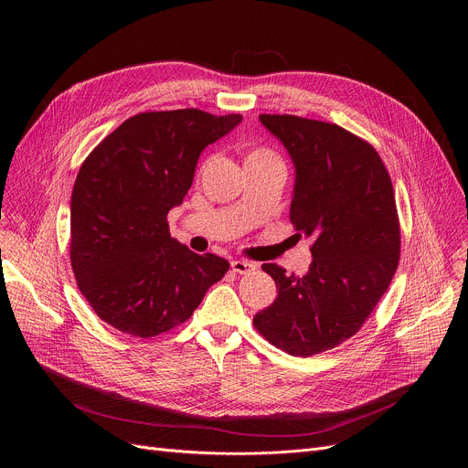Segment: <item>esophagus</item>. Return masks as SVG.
<instances>
[{
	"label": "esophagus",
	"instance_id": "34e87169",
	"mask_svg": "<svg viewBox=\"0 0 468 468\" xmlns=\"http://www.w3.org/2000/svg\"><path fill=\"white\" fill-rule=\"evenodd\" d=\"M255 269H257V264L251 261H244V259L231 261V271L237 274H251Z\"/></svg>",
	"mask_w": 468,
	"mask_h": 468
}]
</instances>
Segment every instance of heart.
<instances>
[{
  "mask_svg": "<svg viewBox=\"0 0 468 468\" xmlns=\"http://www.w3.org/2000/svg\"><path fill=\"white\" fill-rule=\"evenodd\" d=\"M253 163H282L280 157L269 150V148H253L248 155H246V165H253Z\"/></svg>",
  "mask_w": 468,
  "mask_h": 468,
  "instance_id": "obj_1",
  "label": "heart"
}]
</instances>
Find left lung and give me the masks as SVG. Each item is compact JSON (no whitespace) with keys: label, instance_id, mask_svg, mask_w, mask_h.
<instances>
[{"label":"left lung","instance_id":"1","mask_svg":"<svg viewBox=\"0 0 468 468\" xmlns=\"http://www.w3.org/2000/svg\"><path fill=\"white\" fill-rule=\"evenodd\" d=\"M294 165L291 222L313 239L309 272L262 264L278 287L253 316L266 341L291 356L335 348L359 331L396 272L399 226L392 183L378 152L337 123L261 114Z\"/></svg>","mask_w":468,"mask_h":468}]
</instances>
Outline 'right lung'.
Here are the masks:
<instances>
[{"label": "right lung", "mask_w": 468, "mask_h": 468, "mask_svg": "<svg viewBox=\"0 0 468 468\" xmlns=\"http://www.w3.org/2000/svg\"><path fill=\"white\" fill-rule=\"evenodd\" d=\"M242 122L199 109L127 118L85 159L70 202V259L94 313L133 337L183 324L229 262L170 237L202 152Z\"/></svg>", "instance_id": "1"}]
</instances>
